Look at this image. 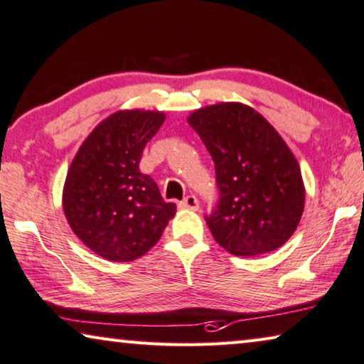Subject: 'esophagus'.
<instances>
[{"label": "esophagus", "mask_w": 364, "mask_h": 364, "mask_svg": "<svg viewBox=\"0 0 364 364\" xmlns=\"http://www.w3.org/2000/svg\"><path fill=\"white\" fill-rule=\"evenodd\" d=\"M181 209H189V210H198L199 209V200L196 196H186L181 203H180Z\"/></svg>", "instance_id": "obj_1"}]
</instances>
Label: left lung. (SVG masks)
<instances>
[{
  "instance_id": "8db88e82",
  "label": "left lung",
  "mask_w": 364,
  "mask_h": 364,
  "mask_svg": "<svg viewBox=\"0 0 364 364\" xmlns=\"http://www.w3.org/2000/svg\"><path fill=\"white\" fill-rule=\"evenodd\" d=\"M215 165L220 193L205 215L218 245L257 256L285 245L304 209L301 170L274 126L243 103H217L189 114Z\"/></svg>"
}]
</instances>
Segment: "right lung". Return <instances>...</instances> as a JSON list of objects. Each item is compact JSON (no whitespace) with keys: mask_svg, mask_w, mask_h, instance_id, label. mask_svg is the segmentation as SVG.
Wrapping results in <instances>:
<instances>
[{"mask_svg":"<svg viewBox=\"0 0 364 364\" xmlns=\"http://www.w3.org/2000/svg\"><path fill=\"white\" fill-rule=\"evenodd\" d=\"M165 113L123 109L109 114L82 142L68 170L63 209L82 243L113 262L141 257L160 240L176 205L139 170L146 144Z\"/></svg>","mask_w":364,"mask_h":364,"instance_id":"1","label":"right lung"}]
</instances>
